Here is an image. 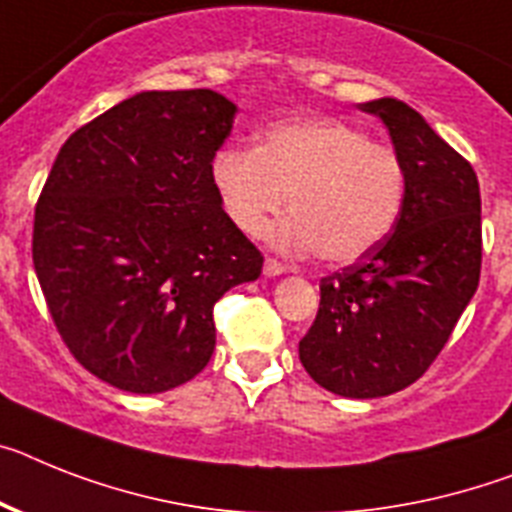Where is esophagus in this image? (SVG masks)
<instances>
[{
  "instance_id": "34e87169",
  "label": "esophagus",
  "mask_w": 512,
  "mask_h": 512,
  "mask_svg": "<svg viewBox=\"0 0 512 512\" xmlns=\"http://www.w3.org/2000/svg\"><path fill=\"white\" fill-rule=\"evenodd\" d=\"M263 270H265V276L273 278V276H283V273H286V270H289V265L278 263V260H273V257H265Z\"/></svg>"
}]
</instances>
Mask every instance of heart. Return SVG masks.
Instances as JSON below:
<instances>
[{"instance_id":"obj_1","label":"heart","mask_w":512,"mask_h":512,"mask_svg":"<svg viewBox=\"0 0 512 512\" xmlns=\"http://www.w3.org/2000/svg\"><path fill=\"white\" fill-rule=\"evenodd\" d=\"M210 176L226 216L255 236L281 213L291 216L270 231L289 252H312L328 265L369 255L390 234L406 197V171L390 145L333 117L278 122L257 148L226 145L213 156Z\"/></svg>"}]
</instances>
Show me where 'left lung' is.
Segmentation results:
<instances>
[{
	"label": "left lung",
	"instance_id": "1",
	"mask_svg": "<svg viewBox=\"0 0 512 512\" xmlns=\"http://www.w3.org/2000/svg\"><path fill=\"white\" fill-rule=\"evenodd\" d=\"M380 117L406 171L401 216L369 255L320 281L299 341L309 377L343 398L409 388L435 362L482 273V197L471 163L398 98L362 103Z\"/></svg>",
	"mask_w": 512,
	"mask_h": 512
}]
</instances>
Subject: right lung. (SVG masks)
<instances>
[{
	"label": "right lung",
	"instance_id": "1",
	"mask_svg": "<svg viewBox=\"0 0 512 512\" xmlns=\"http://www.w3.org/2000/svg\"><path fill=\"white\" fill-rule=\"evenodd\" d=\"M234 114L216 90H145L72 132L51 166L33 268L67 349L114 388L163 393L203 372L213 307L263 270L210 176Z\"/></svg>",
	"mask_w": 512,
	"mask_h": 512
}]
</instances>
